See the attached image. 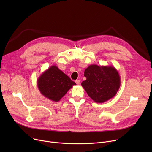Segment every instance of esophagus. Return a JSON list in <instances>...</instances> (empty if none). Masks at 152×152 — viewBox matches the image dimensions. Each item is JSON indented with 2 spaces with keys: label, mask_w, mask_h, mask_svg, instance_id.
<instances>
[{
  "label": "esophagus",
  "mask_w": 152,
  "mask_h": 152,
  "mask_svg": "<svg viewBox=\"0 0 152 152\" xmlns=\"http://www.w3.org/2000/svg\"><path fill=\"white\" fill-rule=\"evenodd\" d=\"M75 83L77 84H80L81 83V81L79 80V79H77V80L75 81Z\"/></svg>",
  "instance_id": "obj_1"
}]
</instances>
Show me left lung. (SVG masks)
<instances>
[{"label": "left lung", "instance_id": "8db88e82", "mask_svg": "<svg viewBox=\"0 0 152 152\" xmlns=\"http://www.w3.org/2000/svg\"><path fill=\"white\" fill-rule=\"evenodd\" d=\"M86 80L81 86L96 103H103L115 96L121 85L118 71L113 66L91 65L84 71Z\"/></svg>", "mask_w": 152, "mask_h": 152}]
</instances>
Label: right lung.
<instances>
[{
  "instance_id": "add662e5",
  "label": "right lung",
  "mask_w": 152,
  "mask_h": 152,
  "mask_svg": "<svg viewBox=\"0 0 152 152\" xmlns=\"http://www.w3.org/2000/svg\"><path fill=\"white\" fill-rule=\"evenodd\" d=\"M76 83L55 65L44 71L37 86L41 94L53 102H58Z\"/></svg>"
}]
</instances>
